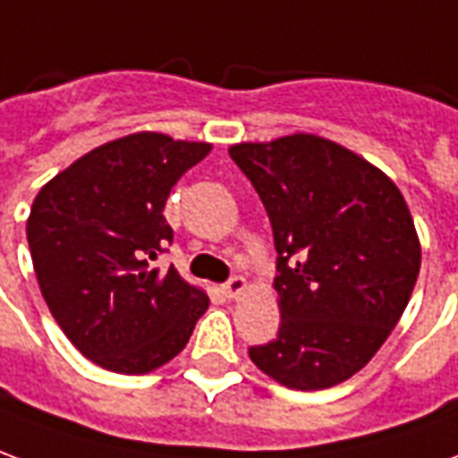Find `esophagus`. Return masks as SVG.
Masks as SVG:
<instances>
[{"instance_id":"obj_1","label":"esophagus","mask_w":458,"mask_h":458,"mask_svg":"<svg viewBox=\"0 0 458 458\" xmlns=\"http://www.w3.org/2000/svg\"><path fill=\"white\" fill-rule=\"evenodd\" d=\"M246 291V281L242 276H234L224 284V296L226 298H239Z\"/></svg>"}]
</instances>
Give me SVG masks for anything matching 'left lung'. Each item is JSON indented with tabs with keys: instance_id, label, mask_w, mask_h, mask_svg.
I'll list each match as a JSON object with an SVG mask.
<instances>
[{
	"instance_id": "left-lung-1",
	"label": "left lung",
	"mask_w": 458,
	"mask_h": 458,
	"mask_svg": "<svg viewBox=\"0 0 458 458\" xmlns=\"http://www.w3.org/2000/svg\"><path fill=\"white\" fill-rule=\"evenodd\" d=\"M276 244L281 326L249 358L291 390H326L368 365L410 303L421 249L404 197L338 142H239Z\"/></svg>"
}]
</instances>
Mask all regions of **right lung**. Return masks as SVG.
Masks as SVG:
<instances>
[{
  "instance_id": "right-lung-1",
  "label": "right lung",
  "mask_w": 458,
  "mask_h": 458,
  "mask_svg": "<svg viewBox=\"0 0 458 458\" xmlns=\"http://www.w3.org/2000/svg\"><path fill=\"white\" fill-rule=\"evenodd\" d=\"M209 142L132 132L41 187L27 239L41 296L83 358L145 375L182 352L209 298L152 261L172 244L165 202Z\"/></svg>"
}]
</instances>
